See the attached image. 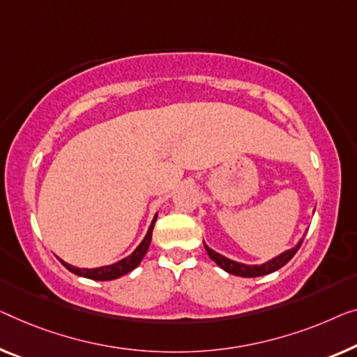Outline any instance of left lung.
<instances>
[{"instance_id":"8db88e82","label":"left lung","mask_w":357,"mask_h":357,"mask_svg":"<svg viewBox=\"0 0 357 357\" xmlns=\"http://www.w3.org/2000/svg\"><path fill=\"white\" fill-rule=\"evenodd\" d=\"M301 243H303V241L298 242L296 247L287 250V252H284L282 255H279V257L273 258L271 261L264 263L261 266H248V264L232 261V259L222 257V255H220V253H216L215 250H211L208 245H205V243L204 245H205L206 253H208V257L218 266H220V268L225 269L226 273L234 274V275H241V278H258V275H266V274L274 273V271L280 269L282 266H285L291 258L295 257V253L298 252V248L301 247Z\"/></svg>"}]
</instances>
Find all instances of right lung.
<instances>
[{
    "mask_svg": "<svg viewBox=\"0 0 357 357\" xmlns=\"http://www.w3.org/2000/svg\"><path fill=\"white\" fill-rule=\"evenodd\" d=\"M157 221V215L153 218L151 227H149V231L146 234L144 241L139 243V247H137L135 252H132L130 257H126L123 259H120L119 263H114L110 266H102V268H94V269H86V268H75V266L72 264H67L66 261L61 263L66 266V268L70 271V273L77 274V275H82V278H86V279H93V280H112V279H119L121 275H125L128 273H131L132 269L137 268L139 263L142 261V258H144V255L147 253L149 245H151V241H152V231H153V225H155Z\"/></svg>",
    "mask_w": 357,
    "mask_h": 357,
    "instance_id": "add662e5",
    "label": "right lung"
}]
</instances>
